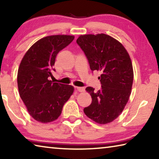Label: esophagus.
Returning <instances> with one entry per match:
<instances>
[{"instance_id":"34e87169","label":"esophagus","mask_w":159,"mask_h":159,"mask_svg":"<svg viewBox=\"0 0 159 159\" xmlns=\"http://www.w3.org/2000/svg\"><path fill=\"white\" fill-rule=\"evenodd\" d=\"M75 88H76L77 90L78 91V92H84V87H75Z\"/></svg>"}]
</instances>
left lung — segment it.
Returning a JSON list of instances; mask_svg holds the SVG:
<instances>
[{
    "label": "left lung",
    "instance_id": "left-lung-1",
    "mask_svg": "<svg viewBox=\"0 0 159 159\" xmlns=\"http://www.w3.org/2000/svg\"><path fill=\"white\" fill-rule=\"evenodd\" d=\"M77 43L84 51L92 71L101 72V88H86L92 101L84 108L86 116L99 124L118 118L128 101L133 82L130 58L124 46L105 34L81 35Z\"/></svg>",
    "mask_w": 159,
    "mask_h": 159
}]
</instances>
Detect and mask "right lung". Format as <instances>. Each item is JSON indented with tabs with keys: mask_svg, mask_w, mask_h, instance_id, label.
Wrapping results in <instances>:
<instances>
[{
	"mask_svg": "<svg viewBox=\"0 0 159 159\" xmlns=\"http://www.w3.org/2000/svg\"><path fill=\"white\" fill-rule=\"evenodd\" d=\"M73 36L53 35L41 39L31 46L17 72L20 96L32 118L42 123L55 120L74 92L71 85L49 80L57 54L69 45Z\"/></svg>",
	"mask_w": 159,
	"mask_h": 159,
	"instance_id": "add662e5",
	"label": "right lung"
}]
</instances>
